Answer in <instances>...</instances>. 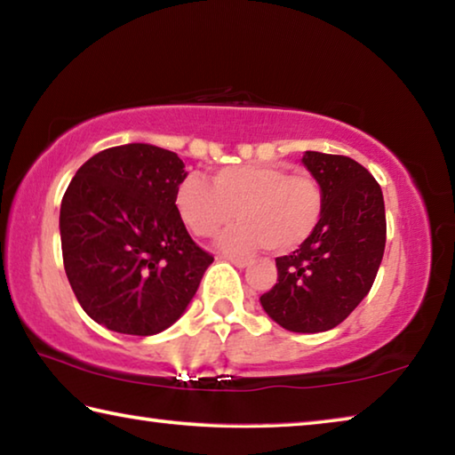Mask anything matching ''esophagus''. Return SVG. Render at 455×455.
Wrapping results in <instances>:
<instances>
[{
	"label": "esophagus",
	"mask_w": 455,
	"mask_h": 455,
	"mask_svg": "<svg viewBox=\"0 0 455 455\" xmlns=\"http://www.w3.org/2000/svg\"><path fill=\"white\" fill-rule=\"evenodd\" d=\"M222 259L230 260V263H233V265H235V267H238V268H244V267H249V265H251V260H249V259H244V257H235V255H228V257H222Z\"/></svg>",
	"instance_id": "obj_1"
}]
</instances>
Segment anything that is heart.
Returning <instances> with one entry per match:
<instances>
[{
	"mask_svg": "<svg viewBox=\"0 0 455 455\" xmlns=\"http://www.w3.org/2000/svg\"><path fill=\"white\" fill-rule=\"evenodd\" d=\"M180 219L196 236L209 238L230 225L222 236L228 251H249L265 244L287 252L305 243L323 214V190L311 174H291L281 164H241L222 168L212 184L187 176L174 196Z\"/></svg>",
	"mask_w": 455,
	"mask_h": 455,
	"instance_id": "1",
	"label": "heart"
}]
</instances>
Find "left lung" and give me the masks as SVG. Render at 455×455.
<instances>
[{"label": "left lung", "instance_id": "8db88e82", "mask_svg": "<svg viewBox=\"0 0 455 455\" xmlns=\"http://www.w3.org/2000/svg\"><path fill=\"white\" fill-rule=\"evenodd\" d=\"M303 164L323 190V214L311 236L276 257V283L260 295L268 317L295 333H319L363 301L385 251L381 187L355 160L305 152Z\"/></svg>", "mask_w": 455, "mask_h": 455}]
</instances>
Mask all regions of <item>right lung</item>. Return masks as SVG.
I'll list each match as a JSON object with an SVG mask.
<instances>
[{
    "instance_id": "1",
    "label": "right lung",
    "mask_w": 455,
    "mask_h": 455,
    "mask_svg": "<svg viewBox=\"0 0 455 455\" xmlns=\"http://www.w3.org/2000/svg\"><path fill=\"white\" fill-rule=\"evenodd\" d=\"M179 154L124 144L86 160L60 209L61 257L82 309L110 331L156 335L180 317L214 260L176 209Z\"/></svg>"
}]
</instances>
